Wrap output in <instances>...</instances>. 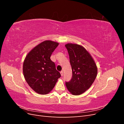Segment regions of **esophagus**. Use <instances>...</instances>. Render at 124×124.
I'll use <instances>...</instances> for the list:
<instances>
[{
    "mask_svg": "<svg viewBox=\"0 0 124 124\" xmlns=\"http://www.w3.org/2000/svg\"><path fill=\"white\" fill-rule=\"evenodd\" d=\"M60 73H61V76H63V71H61V72H60Z\"/></svg>",
    "mask_w": 124,
    "mask_h": 124,
    "instance_id": "esophagus-1",
    "label": "esophagus"
}]
</instances>
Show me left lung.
<instances>
[{"instance_id": "obj_1", "label": "left lung", "mask_w": 124, "mask_h": 124, "mask_svg": "<svg viewBox=\"0 0 124 124\" xmlns=\"http://www.w3.org/2000/svg\"><path fill=\"white\" fill-rule=\"evenodd\" d=\"M69 55L72 77L66 82L68 91L80 95L91 87L97 77V68L91 55L82 46L77 44L65 45Z\"/></svg>"}]
</instances>
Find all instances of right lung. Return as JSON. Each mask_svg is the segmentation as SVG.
Masks as SVG:
<instances>
[{"label": "right lung", "mask_w": 124, "mask_h": 124, "mask_svg": "<svg viewBox=\"0 0 124 124\" xmlns=\"http://www.w3.org/2000/svg\"><path fill=\"white\" fill-rule=\"evenodd\" d=\"M58 44L52 41H44L33 48L24 60L23 70L25 80L39 94L50 93L61 77L50 59Z\"/></svg>", "instance_id": "right-lung-1"}]
</instances>
